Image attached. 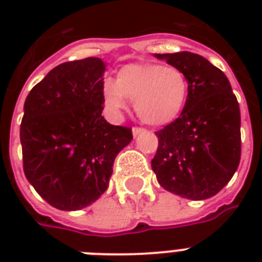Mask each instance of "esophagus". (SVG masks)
<instances>
[{"instance_id": "34e87169", "label": "esophagus", "mask_w": 262, "mask_h": 262, "mask_svg": "<svg viewBox=\"0 0 262 262\" xmlns=\"http://www.w3.org/2000/svg\"><path fill=\"white\" fill-rule=\"evenodd\" d=\"M141 133H147V130L145 129H143V127H139V126H135L133 127V136H139L141 135Z\"/></svg>"}]
</instances>
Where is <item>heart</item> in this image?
<instances>
[{"label": "heart", "mask_w": 262, "mask_h": 262, "mask_svg": "<svg viewBox=\"0 0 262 262\" xmlns=\"http://www.w3.org/2000/svg\"><path fill=\"white\" fill-rule=\"evenodd\" d=\"M189 84L175 67L160 63H130L121 68L117 79L103 84V98L111 108L125 107V99L135 102L137 115L152 126L168 125L185 107Z\"/></svg>", "instance_id": "1"}]
</instances>
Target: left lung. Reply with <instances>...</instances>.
<instances>
[{"label":"left lung","instance_id":"obj_1","mask_svg":"<svg viewBox=\"0 0 262 262\" xmlns=\"http://www.w3.org/2000/svg\"><path fill=\"white\" fill-rule=\"evenodd\" d=\"M186 76L189 94L178 118L156 132L151 162L158 182L183 199L217 194L239 166L241 111L219 68L194 53L155 54Z\"/></svg>","mask_w":262,"mask_h":262}]
</instances>
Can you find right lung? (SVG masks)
<instances>
[{"mask_svg":"<svg viewBox=\"0 0 262 262\" xmlns=\"http://www.w3.org/2000/svg\"><path fill=\"white\" fill-rule=\"evenodd\" d=\"M100 58L61 63L30 91L20 125L23 170L51 207L77 211L106 191L132 129L102 117Z\"/></svg>","mask_w":262,"mask_h":262,"instance_id":"add662e5","label":"right lung"}]
</instances>
